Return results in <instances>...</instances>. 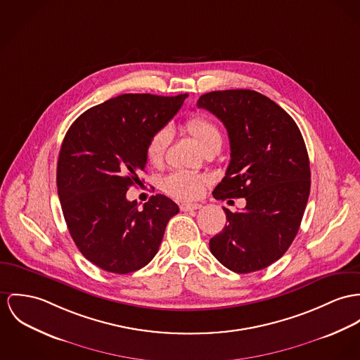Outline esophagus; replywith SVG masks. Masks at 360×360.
<instances>
[{
  "instance_id": "34e87169",
  "label": "esophagus",
  "mask_w": 360,
  "mask_h": 360,
  "mask_svg": "<svg viewBox=\"0 0 360 360\" xmlns=\"http://www.w3.org/2000/svg\"><path fill=\"white\" fill-rule=\"evenodd\" d=\"M179 208H181V211L188 212V211H194V210L201 208V204H198V202H182L179 205Z\"/></svg>"
}]
</instances>
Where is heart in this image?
I'll use <instances>...</instances> for the list:
<instances>
[{
  "label": "heart",
  "mask_w": 360,
  "mask_h": 360,
  "mask_svg": "<svg viewBox=\"0 0 360 360\" xmlns=\"http://www.w3.org/2000/svg\"><path fill=\"white\" fill-rule=\"evenodd\" d=\"M184 130L195 141L202 152L221 148L223 142L221 129L211 119L195 115L184 123ZM166 131H158L146 143V158L150 163H159L166 150ZM205 186V178L188 171H176L163 179V191L176 200H194L200 197Z\"/></svg>",
  "instance_id": "1"
}]
</instances>
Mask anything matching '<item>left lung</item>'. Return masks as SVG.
Segmentation results:
<instances>
[{"instance_id":"1","label":"left lung","mask_w":360,"mask_h":360,"mask_svg":"<svg viewBox=\"0 0 360 360\" xmlns=\"http://www.w3.org/2000/svg\"><path fill=\"white\" fill-rule=\"evenodd\" d=\"M198 108L214 113L230 139V163L212 192L217 200H247L226 212L227 224L210 240L229 270L248 274L269 267L293 243L311 188L304 139L288 112L247 89L202 94Z\"/></svg>"}]
</instances>
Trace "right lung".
Returning <instances> with one entry per match:
<instances>
[{"label": "right lung", "instance_id": "add662e5", "mask_svg": "<svg viewBox=\"0 0 360 360\" xmlns=\"http://www.w3.org/2000/svg\"><path fill=\"white\" fill-rule=\"evenodd\" d=\"M188 94H122L96 105L71 124L57 162V192L75 245L97 267L129 274L158 253L168 221L179 212L156 194L139 210L129 201L141 184L146 143L179 111Z\"/></svg>", "mask_w": 360, "mask_h": 360}]
</instances>
